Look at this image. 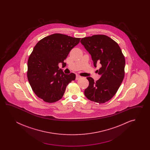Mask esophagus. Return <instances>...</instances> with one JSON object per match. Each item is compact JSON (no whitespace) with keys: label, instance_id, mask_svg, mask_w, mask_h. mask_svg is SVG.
<instances>
[{"label":"esophagus","instance_id":"esophagus-1","mask_svg":"<svg viewBox=\"0 0 150 150\" xmlns=\"http://www.w3.org/2000/svg\"><path fill=\"white\" fill-rule=\"evenodd\" d=\"M81 78V76H78V75H76V79L78 80L80 78Z\"/></svg>","mask_w":150,"mask_h":150}]
</instances>
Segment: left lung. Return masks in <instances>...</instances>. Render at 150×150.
Instances as JSON below:
<instances>
[{
    "mask_svg": "<svg viewBox=\"0 0 150 150\" xmlns=\"http://www.w3.org/2000/svg\"><path fill=\"white\" fill-rule=\"evenodd\" d=\"M80 42L91 55L94 66L101 65L98 70L99 80L94 82L92 77H87L89 85L85 96L93 102L105 103L115 96L124 79L125 56L118 44L106 35H93Z\"/></svg>",
    "mask_w": 150,
    "mask_h": 150,
    "instance_id": "obj_1",
    "label": "left lung"
}]
</instances>
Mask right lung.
<instances>
[{
	"label": "right lung",
	"mask_w": 150,
	"mask_h": 150,
	"mask_svg": "<svg viewBox=\"0 0 150 150\" xmlns=\"http://www.w3.org/2000/svg\"><path fill=\"white\" fill-rule=\"evenodd\" d=\"M80 38L54 34L36 45L28 61L27 78L33 92L45 102L53 103L62 98L66 87L76 74H66L59 68Z\"/></svg>",
	"instance_id": "right-lung-1"
}]
</instances>
